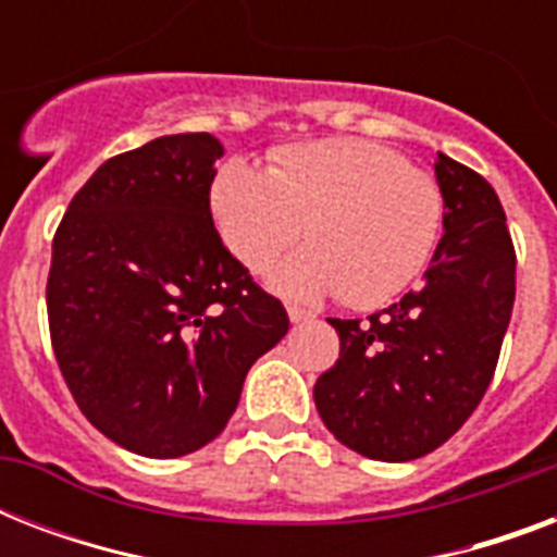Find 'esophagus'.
<instances>
[{"mask_svg":"<svg viewBox=\"0 0 557 557\" xmlns=\"http://www.w3.org/2000/svg\"><path fill=\"white\" fill-rule=\"evenodd\" d=\"M314 314L309 309H300V306H288V321L292 323H306L312 321Z\"/></svg>","mask_w":557,"mask_h":557,"instance_id":"34e87169","label":"esophagus"}]
</instances>
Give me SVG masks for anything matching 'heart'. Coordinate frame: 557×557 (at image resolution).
<instances>
[{
    "instance_id": "heart-1",
    "label": "heart",
    "mask_w": 557,
    "mask_h": 557,
    "mask_svg": "<svg viewBox=\"0 0 557 557\" xmlns=\"http://www.w3.org/2000/svg\"><path fill=\"white\" fill-rule=\"evenodd\" d=\"M445 201L436 178L384 144L323 138L271 152L265 173L227 161L210 185V216L222 243L260 274L304 231L271 286L295 300L341 295L372 309L405 292L428 265Z\"/></svg>"
}]
</instances>
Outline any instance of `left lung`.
<instances>
[{
  "label": "left lung",
  "instance_id": "obj_1",
  "mask_svg": "<svg viewBox=\"0 0 557 557\" xmlns=\"http://www.w3.org/2000/svg\"><path fill=\"white\" fill-rule=\"evenodd\" d=\"M445 199L424 286L367 323L330 318L341 356L314 384L335 440L381 462L448 442L492 384L515 306V245L494 187L466 164H433Z\"/></svg>",
  "mask_w": 557,
  "mask_h": 557
}]
</instances>
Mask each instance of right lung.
<instances>
[{"label":"right lung","mask_w":557,"mask_h":557,"mask_svg":"<svg viewBox=\"0 0 557 557\" xmlns=\"http://www.w3.org/2000/svg\"><path fill=\"white\" fill-rule=\"evenodd\" d=\"M222 144L164 135L103 161L51 245V347L83 416L121 448L185 457L234 416L288 314L222 245L210 185Z\"/></svg>","instance_id":"add662e5"}]
</instances>
